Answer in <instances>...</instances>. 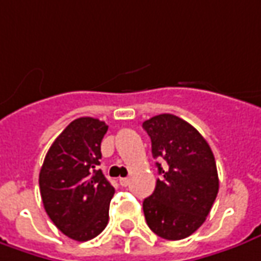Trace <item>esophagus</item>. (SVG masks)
Returning a JSON list of instances; mask_svg holds the SVG:
<instances>
[{
	"mask_svg": "<svg viewBox=\"0 0 261 261\" xmlns=\"http://www.w3.org/2000/svg\"><path fill=\"white\" fill-rule=\"evenodd\" d=\"M120 184H121L123 187H127V186L130 184V178H128V177H123V178H120Z\"/></svg>",
	"mask_w": 261,
	"mask_h": 261,
	"instance_id": "34e87169",
	"label": "esophagus"
}]
</instances>
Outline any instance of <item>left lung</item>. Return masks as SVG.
<instances>
[{
	"instance_id": "obj_1",
	"label": "left lung",
	"mask_w": 261,
	"mask_h": 261,
	"mask_svg": "<svg viewBox=\"0 0 261 261\" xmlns=\"http://www.w3.org/2000/svg\"><path fill=\"white\" fill-rule=\"evenodd\" d=\"M151 138L160 178L143 201L145 221L157 236L181 240L205 221L219 193V175L212 148L191 124L173 114L143 123Z\"/></svg>"
}]
</instances>
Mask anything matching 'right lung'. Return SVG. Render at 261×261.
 <instances>
[{
  "label": "right lung",
  "mask_w": 261,
  "mask_h": 261,
  "mask_svg": "<svg viewBox=\"0 0 261 261\" xmlns=\"http://www.w3.org/2000/svg\"><path fill=\"white\" fill-rule=\"evenodd\" d=\"M107 130L93 117L71 121L49 147L40 171L45 212L61 233L77 242L97 237L108 223L114 187L98 168Z\"/></svg>",
  "instance_id": "obj_1"
}]
</instances>
